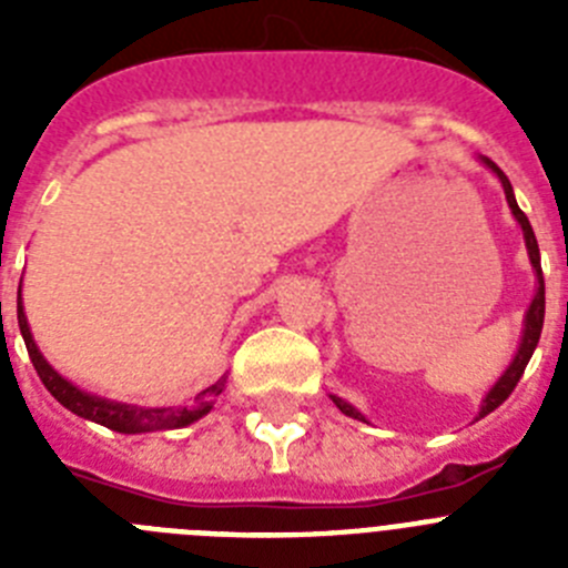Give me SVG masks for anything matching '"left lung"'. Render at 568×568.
Instances as JSON below:
<instances>
[{"label":"left lung","instance_id":"obj_1","mask_svg":"<svg viewBox=\"0 0 568 568\" xmlns=\"http://www.w3.org/2000/svg\"><path fill=\"white\" fill-rule=\"evenodd\" d=\"M484 162L489 164V168L495 170V173H498L500 184H504L506 202H509L511 213H515V219H518V224H520V227H524V239H526V250H529L531 267L538 270V295H535V301H531L529 313H526V329H524V341H520L518 355H515V361H511V366L504 373V378H500L498 384L491 386V393L486 395L484 406H480V418H484V415H489V413H495V409H498V406L504 404L506 398H509L511 389L518 386L520 375H524L526 364H529L531 353H535V346H538V341H540V329H544V315H546V287H544V270H540L538 239H535V233H531V224H529V219H526V213L518 207V202H515V193H511V184H509V179H506L504 170H500L495 162H489V159H484ZM333 400H335V406H338V409H341V413H344V415H349V418L364 420V415H361L358 409H353V406L346 404V400L335 398V395H333Z\"/></svg>","mask_w":568,"mask_h":568}]
</instances>
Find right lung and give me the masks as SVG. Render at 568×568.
I'll use <instances>...</instances> for the list:
<instances>
[{
    "instance_id": "add662e5",
    "label": "right lung",
    "mask_w": 568,
    "mask_h": 568,
    "mask_svg": "<svg viewBox=\"0 0 568 568\" xmlns=\"http://www.w3.org/2000/svg\"><path fill=\"white\" fill-rule=\"evenodd\" d=\"M17 315H19V329H22L24 346H28L30 364L37 369V375L42 378V384L48 386V393L59 400L62 406H68L70 413L79 415V418L97 420V424L108 426L113 433L135 435V433H153V429H179V426H187L193 420H199L202 415H207L213 409V400L222 395L224 378L215 381L213 386H207L193 406H168V409H144V406H130V404H113V400L97 398V395H88L82 389H77L73 384L62 378V375L42 358V353L33 344V335H30L28 318L22 313V298H17Z\"/></svg>"
}]
</instances>
